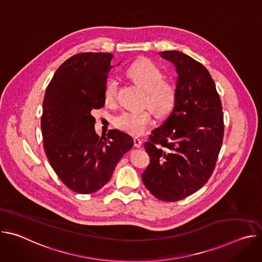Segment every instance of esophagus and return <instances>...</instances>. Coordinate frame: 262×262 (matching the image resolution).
<instances>
[{
	"mask_svg": "<svg viewBox=\"0 0 262 262\" xmlns=\"http://www.w3.org/2000/svg\"><path fill=\"white\" fill-rule=\"evenodd\" d=\"M134 145L136 147H141L142 146V139L140 137H134Z\"/></svg>",
	"mask_w": 262,
	"mask_h": 262,
	"instance_id": "esophagus-1",
	"label": "esophagus"
}]
</instances>
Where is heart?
<instances>
[{
    "instance_id": "1",
    "label": "heart",
    "mask_w": 262,
    "mask_h": 262,
    "mask_svg": "<svg viewBox=\"0 0 262 262\" xmlns=\"http://www.w3.org/2000/svg\"><path fill=\"white\" fill-rule=\"evenodd\" d=\"M127 77L145 90L144 103L150 106L160 116L167 114L175 100V89L172 84L164 81L162 70L151 61L140 60L126 71ZM117 83L110 79L104 90V98L108 103L116 100ZM152 122V112L149 108L124 111L115 118V125L130 135H142Z\"/></svg>"
}]
</instances>
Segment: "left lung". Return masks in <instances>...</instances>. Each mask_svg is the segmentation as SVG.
<instances>
[{
  "instance_id": "left-lung-1",
  "label": "left lung",
  "mask_w": 262,
  "mask_h": 262,
  "mask_svg": "<svg viewBox=\"0 0 262 262\" xmlns=\"http://www.w3.org/2000/svg\"><path fill=\"white\" fill-rule=\"evenodd\" d=\"M159 54L175 66V100L145 142L150 162L142 180L155 197L174 202L197 192L211 176L223 143L224 115L215 84L201 63L178 51Z\"/></svg>"
}]
</instances>
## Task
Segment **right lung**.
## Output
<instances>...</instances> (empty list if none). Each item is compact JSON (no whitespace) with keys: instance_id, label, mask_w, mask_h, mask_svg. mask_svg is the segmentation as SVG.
Wrapping results in <instances>:
<instances>
[{"instance_id":"obj_1","label":"right lung","mask_w":262,"mask_h":262,"mask_svg":"<svg viewBox=\"0 0 262 262\" xmlns=\"http://www.w3.org/2000/svg\"><path fill=\"white\" fill-rule=\"evenodd\" d=\"M113 55L81 53L55 72L43 99L41 132L49 162L71 191L91 194L108 182L113 171L134 146L133 138L110 129L99 137L92 111L104 105L107 72Z\"/></svg>"}]
</instances>
